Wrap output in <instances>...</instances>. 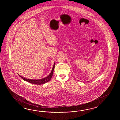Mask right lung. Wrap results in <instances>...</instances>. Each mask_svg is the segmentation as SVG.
<instances>
[{"label": "right lung", "instance_id": "obj_1", "mask_svg": "<svg viewBox=\"0 0 120 120\" xmlns=\"http://www.w3.org/2000/svg\"><path fill=\"white\" fill-rule=\"evenodd\" d=\"M54 66H55V63H54V66H53V68L52 69L51 73L48 76L44 78H43L42 79H26L24 77H23L21 76H20V75H19L18 74V75H19V76L21 77L22 79L25 81L26 82H28L29 83H30L32 84H38V85H40V84H43L46 83L47 82H49L50 80H51V78L53 75V72H54Z\"/></svg>", "mask_w": 120, "mask_h": 120}]
</instances>
